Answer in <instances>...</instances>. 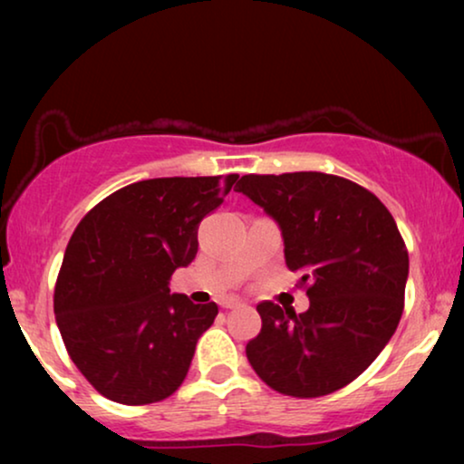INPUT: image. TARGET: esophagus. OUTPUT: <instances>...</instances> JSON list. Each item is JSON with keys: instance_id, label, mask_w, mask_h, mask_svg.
I'll return each instance as SVG.
<instances>
[{"instance_id": "1", "label": "esophagus", "mask_w": 464, "mask_h": 464, "mask_svg": "<svg viewBox=\"0 0 464 464\" xmlns=\"http://www.w3.org/2000/svg\"><path fill=\"white\" fill-rule=\"evenodd\" d=\"M240 306V300L237 297H227V300L221 302V308H238Z\"/></svg>"}]
</instances>
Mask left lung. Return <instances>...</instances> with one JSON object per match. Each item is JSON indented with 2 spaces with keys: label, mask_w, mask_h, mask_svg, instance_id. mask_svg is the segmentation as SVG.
I'll use <instances>...</instances> for the list:
<instances>
[{
  "label": "left lung",
  "mask_w": 464,
  "mask_h": 464,
  "mask_svg": "<svg viewBox=\"0 0 464 464\" xmlns=\"http://www.w3.org/2000/svg\"><path fill=\"white\" fill-rule=\"evenodd\" d=\"M281 227L285 262L310 306L262 302L246 359L270 389L310 399L342 389L382 353L403 313L410 259L395 219L370 189L338 175H245L237 183Z\"/></svg>",
  "instance_id": "1"
}]
</instances>
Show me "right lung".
<instances>
[{
  "label": "right lung",
  "instance_id": "1",
  "mask_svg": "<svg viewBox=\"0 0 464 464\" xmlns=\"http://www.w3.org/2000/svg\"><path fill=\"white\" fill-rule=\"evenodd\" d=\"M238 175L160 177L130 183L80 221L54 289L69 357L101 395L124 405L179 389L218 304L170 294L169 281L198 251V224Z\"/></svg>",
  "mask_w": 464,
  "mask_h": 464
}]
</instances>
